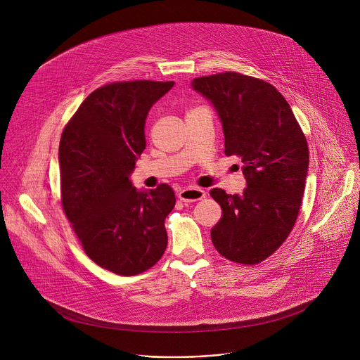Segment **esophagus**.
<instances>
[{
    "label": "esophagus",
    "mask_w": 360,
    "mask_h": 360,
    "mask_svg": "<svg viewBox=\"0 0 360 360\" xmlns=\"http://www.w3.org/2000/svg\"><path fill=\"white\" fill-rule=\"evenodd\" d=\"M179 200L183 202H195L200 201L202 198H205V191L202 188H197V187H190V188H184L180 190L177 194Z\"/></svg>",
    "instance_id": "1"
}]
</instances>
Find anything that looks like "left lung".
I'll return each mask as SVG.
<instances>
[{
    "instance_id": "left-lung-1",
    "label": "left lung",
    "mask_w": 360,
    "mask_h": 360,
    "mask_svg": "<svg viewBox=\"0 0 360 360\" xmlns=\"http://www.w3.org/2000/svg\"><path fill=\"white\" fill-rule=\"evenodd\" d=\"M216 108L224 153L241 158L247 188L243 195L210 190L221 219L210 237L221 257L257 264L290 236L302 204L309 166L307 137L285 98L270 83L237 72L193 80Z\"/></svg>"
}]
</instances>
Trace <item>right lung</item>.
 <instances>
[{"label": "right lung", "instance_id": "obj_1", "mask_svg": "<svg viewBox=\"0 0 360 360\" xmlns=\"http://www.w3.org/2000/svg\"><path fill=\"white\" fill-rule=\"evenodd\" d=\"M174 82H115L94 90L59 143L60 201L86 255L119 276H136L162 257L165 219L176 204L169 184L147 193L129 180L146 150L148 110Z\"/></svg>", "mask_w": 360, "mask_h": 360}]
</instances>
